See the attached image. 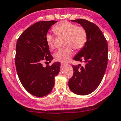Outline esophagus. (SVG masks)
<instances>
[{"instance_id":"obj_1","label":"esophagus","mask_w":121,"mask_h":121,"mask_svg":"<svg viewBox=\"0 0 121 121\" xmlns=\"http://www.w3.org/2000/svg\"><path fill=\"white\" fill-rule=\"evenodd\" d=\"M60 63L62 64V65H66V64H67V63L65 62H60Z\"/></svg>"}]
</instances>
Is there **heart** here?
I'll use <instances>...</instances> for the list:
<instances>
[{"mask_svg": "<svg viewBox=\"0 0 121 121\" xmlns=\"http://www.w3.org/2000/svg\"><path fill=\"white\" fill-rule=\"evenodd\" d=\"M52 30L58 36L66 37V48L59 49L54 54L55 59L60 62H66L72 56V50H80L84 46L87 39L86 30L82 26H76L69 21H63L54 25ZM48 46L51 49L54 48L55 38L50 33H48L45 36Z\"/></svg>", "mask_w": 121, "mask_h": 121, "instance_id": "obj_1", "label": "heart"}]
</instances>
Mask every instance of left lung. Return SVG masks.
I'll return each instance as SVG.
<instances>
[{
  "instance_id": "left-lung-1",
  "label": "left lung",
  "mask_w": 121,
  "mask_h": 121,
  "mask_svg": "<svg viewBox=\"0 0 121 121\" xmlns=\"http://www.w3.org/2000/svg\"><path fill=\"white\" fill-rule=\"evenodd\" d=\"M71 21L83 27L87 39L84 46L73 58L75 60L84 62V66L72 65L73 74L69 81V86L73 93L84 96L94 91L103 80L108 65V43L96 24L84 19Z\"/></svg>"
}]
</instances>
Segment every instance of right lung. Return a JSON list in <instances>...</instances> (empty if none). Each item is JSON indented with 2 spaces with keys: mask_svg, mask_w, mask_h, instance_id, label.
Here are the masks:
<instances>
[{
  "mask_svg": "<svg viewBox=\"0 0 121 121\" xmlns=\"http://www.w3.org/2000/svg\"><path fill=\"white\" fill-rule=\"evenodd\" d=\"M57 21H38L27 28L18 38L16 47L15 65L18 78L26 90L37 97L51 92L55 76L60 71V62L44 67L42 62L52 60L45 36Z\"/></svg>",
  "mask_w": 121,
  "mask_h": 121,
  "instance_id": "obj_1",
  "label": "right lung"
}]
</instances>
